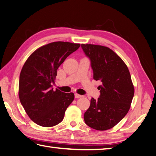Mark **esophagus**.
Masks as SVG:
<instances>
[{
    "label": "esophagus",
    "instance_id": "obj_1",
    "mask_svg": "<svg viewBox=\"0 0 156 156\" xmlns=\"http://www.w3.org/2000/svg\"><path fill=\"white\" fill-rule=\"evenodd\" d=\"M83 97V96H81V95H79L78 94H75V98H81Z\"/></svg>",
    "mask_w": 156,
    "mask_h": 156
}]
</instances>
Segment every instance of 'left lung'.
<instances>
[{
  "instance_id": "8db88e82",
  "label": "left lung",
  "mask_w": 156,
  "mask_h": 156,
  "mask_svg": "<svg viewBox=\"0 0 156 156\" xmlns=\"http://www.w3.org/2000/svg\"><path fill=\"white\" fill-rule=\"evenodd\" d=\"M90 60L94 79L101 82L100 96L91 99L84 120L91 128L105 131L117 125L129 112L134 96V86L128 67L109 48L81 44Z\"/></svg>"
}]
</instances>
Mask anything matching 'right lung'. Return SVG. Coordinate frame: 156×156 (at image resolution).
<instances>
[{
  "mask_svg": "<svg viewBox=\"0 0 156 156\" xmlns=\"http://www.w3.org/2000/svg\"><path fill=\"white\" fill-rule=\"evenodd\" d=\"M79 46L67 42L50 43L34 51L25 62L20 76L19 97L27 115L37 125H58L73 101V93L53 90L52 83L60 65Z\"/></svg>",
  "mask_w": 156,
  "mask_h": 156,
  "instance_id": "obj_1",
  "label": "right lung"
}]
</instances>
